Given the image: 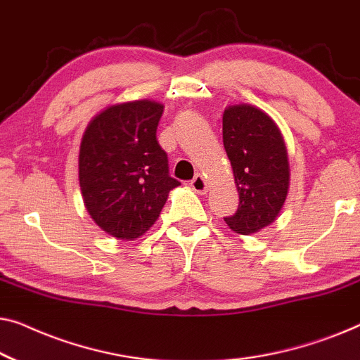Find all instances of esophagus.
I'll return each mask as SVG.
<instances>
[{
  "label": "esophagus",
  "instance_id": "1",
  "mask_svg": "<svg viewBox=\"0 0 360 360\" xmlns=\"http://www.w3.org/2000/svg\"><path fill=\"white\" fill-rule=\"evenodd\" d=\"M190 185H191V188H193L196 193H200V195H205L206 190H208V184H206V180L201 175H195V179L191 180Z\"/></svg>",
  "mask_w": 360,
  "mask_h": 360
}]
</instances>
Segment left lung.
<instances>
[{
    "mask_svg": "<svg viewBox=\"0 0 360 360\" xmlns=\"http://www.w3.org/2000/svg\"><path fill=\"white\" fill-rule=\"evenodd\" d=\"M223 144L231 160L239 206L224 221L234 233L252 234L274 223L285 203L290 167L282 132L252 105L224 110Z\"/></svg>",
    "mask_w": 360,
    "mask_h": 360,
    "instance_id": "obj_1",
    "label": "left lung"
}]
</instances>
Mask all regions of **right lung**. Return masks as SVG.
<instances>
[{
	"instance_id": "right-lung-1",
	"label": "right lung",
	"mask_w": 360,
	"mask_h": 360,
	"mask_svg": "<svg viewBox=\"0 0 360 360\" xmlns=\"http://www.w3.org/2000/svg\"><path fill=\"white\" fill-rule=\"evenodd\" d=\"M164 105L121 103L93 117L83 134L78 179L86 211L112 238L134 240L159 218L169 191V157L157 141Z\"/></svg>"
}]
</instances>
